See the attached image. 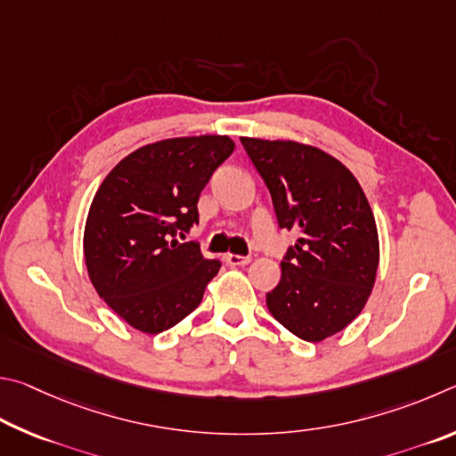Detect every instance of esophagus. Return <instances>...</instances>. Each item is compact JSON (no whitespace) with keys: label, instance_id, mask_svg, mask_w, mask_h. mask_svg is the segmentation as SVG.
Wrapping results in <instances>:
<instances>
[{"label":"esophagus","instance_id":"1","mask_svg":"<svg viewBox=\"0 0 456 456\" xmlns=\"http://www.w3.org/2000/svg\"><path fill=\"white\" fill-rule=\"evenodd\" d=\"M252 258L250 256H238V254H224V262L228 266H246Z\"/></svg>","mask_w":456,"mask_h":456}]
</instances>
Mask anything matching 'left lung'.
Returning a JSON list of instances; mask_svg holds the SVG:
<instances>
[{
    "label": "left lung",
    "mask_w": 456,
    "mask_h": 456,
    "mask_svg": "<svg viewBox=\"0 0 456 456\" xmlns=\"http://www.w3.org/2000/svg\"><path fill=\"white\" fill-rule=\"evenodd\" d=\"M240 142L273 196L278 226L300 234L266 306L298 338L321 342L353 322L372 292L379 232L370 204L353 172L322 150Z\"/></svg>",
    "instance_id": "1"
}]
</instances>
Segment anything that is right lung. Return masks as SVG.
<instances>
[{
	"label": "right lung",
	"instance_id": "add662e5",
	"mask_svg": "<svg viewBox=\"0 0 456 456\" xmlns=\"http://www.w3.org/2000/svg\"><path fill=\"white\" fill-rule=\"evenodd\" d=\"M234 151L228 135L148 143L102 182L90 206L84 256L95 292L148 334L172 329L202 302L220 260L178 234L198 224L200 191Z\"/></svg>",
	"mask_w": 456,
	"mask_h": 456
}]
</instances>
